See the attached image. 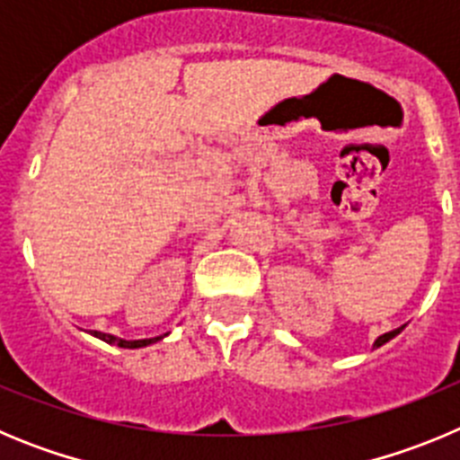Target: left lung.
I'll return each mask as SVG.
<instances>
[{
    "label": "left lung",
    "mask_w": 460,
    "mask_h": 460,
    "mask_svg": "<svg viewBox=\"0 0 460 460\" xmlns=\"http://www.w3.org/2000/svg\"><path fill=\"white\" fill-rule=\"evenodd\" d=\"M401 329H403V327H398V329H394V332H387V334L377 336V339H376V343H373V348H380V345H385V343H387V341H392L394 336H396V334H401Z\"/></svg>",
    "instance_id": "obj_1"
}]
</instances>
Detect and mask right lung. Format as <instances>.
I'll list each match as a JSON object with an SVG mask.
<instances>
[{"label": "right lung", "instance_id": "obj_1", "mask_svg": "<svg viewBox=\"0 0 460 460\" xmlns=\"http://www.w3.org/2000/svg\"><path fill=\"white\" fill-rule=\"evenodd\" d=\"M92 336H96V339L105 341V343L110 345H119V348H128V350H136V348H145V345H152L156 343V341L165 339L168 334L164 336H154V339H140V341H126V339H119V336H112V334H103V332H89Z\"/></svg>", "mask_w": 460, "mask_h": 460}]
</instances>
